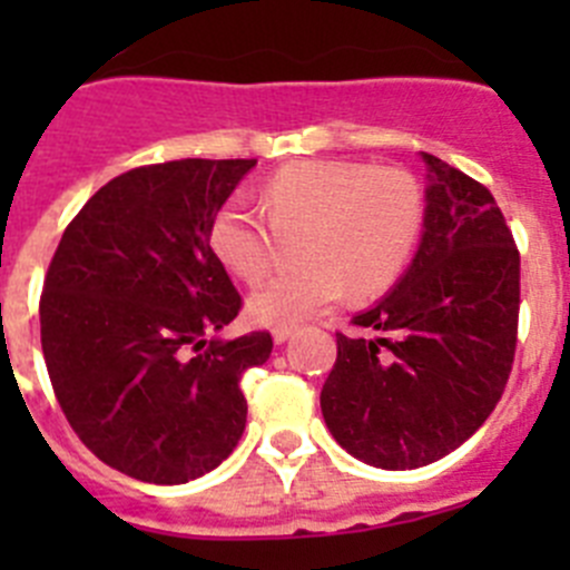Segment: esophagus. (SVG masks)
<instances>
[{
  "instance_id": "obj_1",
  "label": "esophagus",
  "mask_w": 570,
  "mask_h": 570,
  "mask_svg": "<svg viewBox=\"0 0 570 570\" xmlns=\"http://www.w3.org/2000/svg\"><path fill=\"white\" fill-rule=\"evenodd\" d=\"M291 334H294V328H274V342L282 345L285 340H291Z\"/></svg>"
}]
</instances>
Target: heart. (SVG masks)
I'll return each mask as SVG.
<instances>
[{
    "label": "heart",
    "instance_id": "b5f03b06",
    "mask_svg": "<svg viewBox=\"0 0 570 570\" xmlns=\"http://www.w3.org/2000/svg\"><path fill=\"white\" fill-rule=\"evenodd\" d=\"M259 208L230 196L210 219V248L242 282L274 268L282 239H295L294 271L262 285L248 311L262 325L291 328L351 296L391 288L407 268L425 223V196L407 170L308 159L271 174Z\"/></svg>",
    "mask_w": 570,
    "mask_h": 570
}]
</instances>
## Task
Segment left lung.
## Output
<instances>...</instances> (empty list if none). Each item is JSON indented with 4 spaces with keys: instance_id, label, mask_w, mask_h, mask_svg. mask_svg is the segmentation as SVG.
<instances>
[{
    "instance_id": "obj_1",
    "label": "left lung",
    "mask_w": 570,
    "mask_h": 570,
    "mask_svg": "<svg viewBox=\"0 0 570 570\" xmlns=\"http://www.w3.org/2000/svg\"><path fill=\"white\" fill-rule=\"evenodd\" d=\"M414 265L336 334L322 416L347 454L405 471L442 460L491 416L511 376L520 250L491 190L434 154Z\"/></svg>"
}]
</instances>
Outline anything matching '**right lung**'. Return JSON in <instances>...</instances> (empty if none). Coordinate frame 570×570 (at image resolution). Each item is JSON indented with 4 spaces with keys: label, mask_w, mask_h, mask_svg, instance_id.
Masks as SVG:
<instances>
[{
    "label": "right lung",
    "mask_w": 570,
    "mask_h": 570,
    "mask_svg": "<svg viewBox=\"0 0 570 570\" xmlns=\"http://www.w3.org/2000/svg\"><path fill=\"white\" fill-rule=\"evenodd\" d=\"M256 159H176L90 196L45 274L42 354L65 420L134 480L179 485L214 471L245 431L239 380L268 331L205 342L242 311L210 248V219Z\"/></svg>",
    "instance_id": "obj_1"
}]
</instances>
